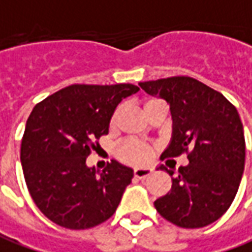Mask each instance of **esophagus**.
I'll return each instance as SVG.
<instances>
[{
  "instance_id": "1",
  "label": "esophagus",
  "mask_w": 252,
  "mask_h": 252,
  "mask_svg": "<svg viewBox=\"0 0 252 252\" xmlns=\"http://www.w3.org/2000/svg\"><path fill=\"white\" fill-rule=\"evenodd\" d=\"M153 173V170L151 169V167H139V169H135L134 170V176L136 178H141V180H143V178L149 177L151 174Z\"/></svg>"
}]
</instances>
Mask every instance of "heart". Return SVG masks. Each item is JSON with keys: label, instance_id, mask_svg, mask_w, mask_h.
<instances>
[{"label": "heart", "instance_id": "heart-1", "mask_svg": "<svg viewBox=\"0 0 252 252\" xmlns=\"http://www.w3.org/2000/svg\"><path fill=\"white\" fill-rule=\"evenodd\" d=\"M153 101H156V100H149L145 106H148L149 103H153ZM116 120H117V111L111 117V126L116 124ZM118 155H120L121 160L126 161V163L141 164V163H145V161L149 160L151 151H149L148 146L141 145V143H126L118 151Z\"/></svg>", "mask_w": 252, "mask_h": 252}]
</instances>
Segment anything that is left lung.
<instances>
[{"mask_svg": "<svg viewBox=\"0 0 252 252\" xmlns=\"http://www.w3.org/2000/svg\"><path fill=\"white\" fill-rule=\"evenodd\" d=\"M152 96L167 101L173 134L161 159L188 153V164L171 176V189L155 201L166 220L184 229L216 221L237 194L246 161L244 129L236 107L221 93L189 76L141 82Z\"/></svg>", "mask_w": 252, "mask_h": 252, "instance_id": "1", "label": "left lung"}]
</instances>
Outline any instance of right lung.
<instances>
[{"mask_svg": "<svg viewBox=\"0 0 252 252\" xmlns=\"http://www.w3.org/2000/svg\"><path fill=\"white\" fill-rule=\"evenodd\" d=\"M138 91L131 83L71 85L32 110L21 145L23 176L36 206L56 224L91 229L116 212L134 170L111 160L99 171L86 158L109 134L118 103Z\"/></svg>", "mask_w": 252, "mask_h": 252, "instance_id": "add662e5", "label": "right lung"}]
</instances>
